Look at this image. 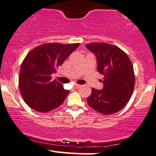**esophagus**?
Segmentation results:
<instances>
[{
    "label": "esophagus",
    "instance_id": "esophagus-1",
    "mask_svg": "<svg viewBox=\"0 0 156 156\" xmlns=\"http://www.w3.org/2000/svg\"><path fill=\"white\" fill-rule=\"evenodd\" d=\"M80 87H81V85H79V84H75L74 87H73V88H74V89H78V88H80Z\"/></svg>",
    "mask_w": 156,
    "mask_h": 156
}]
</instances>
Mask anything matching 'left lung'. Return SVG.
Listing matches in <instances>:
<instances>
[{
  "label": "left lung",
  "mask_w": 156,
  "mask_h": 156,
  "mask_svg": "<svg viewBox=\"0 0 156 156\" xmlns=\"http://www.w3.org/2000/svg\"><path fill=\"white\" fill-rule=\"evenodd\" d=\"M86 47L95 55L97 69L104 76L103 89L93 88L87 103L103 114L119 112L133 92L135 76L129 57L119 48L104 42L87 44Z\"/></svg>",
  "instance_id": "left-lung-1"
}]
</instances>
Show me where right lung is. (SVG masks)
<instances>
[{
    "label": "right lung",
    "mask_w": 156,
    "mask_h": 156,
    "mask_svg": "<svg viewBox=\"0 0 156 156\" xmlns=\"http://www.w3.org/2000/svg\"><path fill=\"white\" fill-rule=\"evenodd\" d=\"M79 44H44L27 54L20 71L19 87L30 108L44 113L62 104L69 91L60 82L52 80L51 76Z\"/></svg>",
    "instance_id": "obj_1"
}]
</instances>
